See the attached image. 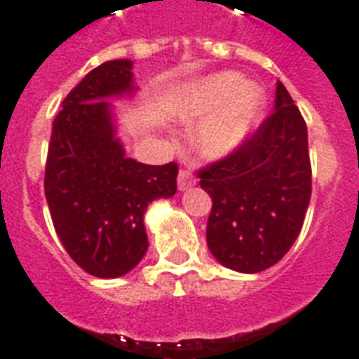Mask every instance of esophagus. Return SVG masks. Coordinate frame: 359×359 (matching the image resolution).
I'll return each instance as SVG.
<instances>
[{
	"label": "esophagus",
	"mask_w": 359,
	"mask_h": 359,
	"mask_svg": "<svg viewBox=\"0 0 359 359\" xmlns=\"http://www.w3.org/2000/svg\"><path fill=\"white\" fill-rule=\"evenodd\" d=\"M179 189L180 191H186L188 188H191V186H195V179L194 175L189 173L188 170H180L179 171Z\"/></svg>",
	"instance_id": "1"
}]
</instances>
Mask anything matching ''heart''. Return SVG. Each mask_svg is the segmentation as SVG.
I'll list each match as a JSON object with an SVG mask.
<instances>
[{
  "instance_id": "obj_1",
  "label": "heart",
  "mask_w": 359,
  "mask_h": 359,
  "mask_svg": "<svg viewBox=\"0 0 359 359\" xmlns=\"http://www.w3.org/2000/svg\"><path fill=\"white\" fill-rule=\"evenodd\" d=\"M266 109V95L241 72L221 71L198 78L179 91L175 116L201 122L194 146L208 161H221L245 146Z\"/></svg>"
}]
</instances>
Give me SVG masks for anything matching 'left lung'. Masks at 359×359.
Instances as JSON below:
<instances>
[{"label":"left lung","mask_w":359,"mask_h":359,"mask_svg":"<svg viewBox=\"0 0 359 359\" xmlns=\"http://www.w3.org/2000/svg\"><path fill=\"white\" fill-rule=\"evenodd\" d=\"M273 109L239 151L198 173L213 201L208 248L236 272L257 273L279 263L296 243L310 204L306 123L281 82Z\"/></svg>","instance_id":"left-lung-1"}]
</instances>
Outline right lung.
I'll return each mask as SVG.
<instances>
[{"label": "right lung", "instance_id": "add662e5", "mask_svg": "<svg viewBox=\"0 0 359 359\" xmlns=\"http://www.w3.org/2000/svg\"><path fill=\"white\" fill-rule=\"evenodd\" d=\"M131 60L93 69L54 118L45 198L67 254L102 279L126 276L147 252V206L177 191L175 162L147 165L126 156L111 100L133 98Z\"/></svg>", "mask_w": 359, "mask_h": 359}]
</instances>
